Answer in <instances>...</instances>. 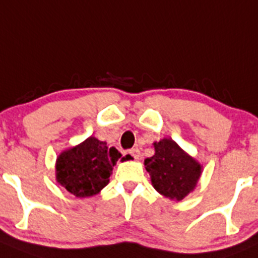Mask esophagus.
Returning <instances> with one entry per match:
<instances>
[{
    "label": "esophagus",
    "instance_id": "esophagus-1",
    "mask_svg": "<svg viewBox=\"0 0 258 258\" xmlns=\"http://www.w3.org/2000/svg\"><path fill=\"white\" fill-rule=\"evenodd\" d=\"M129 153H131V156L133 157L134 159L141 158V151H139L138 148H132L131 151H129Z\"/></svg>",
    "mask_w": 258,
    "mask_h": 258
}]
</instances>
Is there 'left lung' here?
I'll return each instance as SVG.
<instances>
[{"label":"left lung","mask_w":258,"mask_h":258,"mask_svg":"<svg viewBox=\"0 0 258 258\" xmlns=\"http://www.w3.org/2000/svg\"><path fill=\"white\" fill-rule=\"evenodd\" d=\"M154 156L144 161L153 187L161 195L180 201L195 188L201 166L171 138L154 142Z\"/></svg>","instance_id":"8db88e82"}]
</instances>
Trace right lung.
I'll list each match as a JSON object with an SVG mask.
<instances>
[{
	"instance_id": "obj_1",
	"label": "right lung",
	"mask_w": 258,
	"mask_h": 258,
	"mask_svg": "<svg viewBox=\"0 0 258 258\" xmlns=\"http://www.w3.org/2000/svg\"><path fill=\"white\" fill-rule=\"evenodd\" d=\"M120 157L121 153L116 148H109L105 142L90 137L58 156L55 177L77 198L94 196L109 183L112 167Z\"/></svg>"
}]
</instances>
